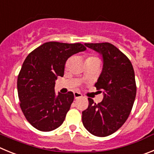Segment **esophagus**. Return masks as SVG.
Returning a JSON list of instances; mask_svg holds the SVG:
<instances>
[{"label":"esophagus","mask_w":154,"mask_h":154,"mask_svg":"<svg viewBox=\"0 0 154 154\" xmlns=\"http://www.w3.org/2000/svg\"><path fill=\"white\" fill-rule=\"evenodd\" d=\"M74 98H75V99H78V98H80L82 97V94L79 92H74Z\"/></svg>","instance_id":"esophagus-1"}]
</instances>
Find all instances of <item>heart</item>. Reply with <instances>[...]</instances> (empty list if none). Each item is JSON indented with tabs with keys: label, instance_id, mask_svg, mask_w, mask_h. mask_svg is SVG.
Here are the masks:
<instances>
[{
	"label": "heart",
	"instance_id": "b5f03b06",
	"mask_svg": "<svg viewBox=\"0 0 154 154\" xmlns=\"http://www.w3.org/2000/svg\"><path fill=\"white\" fill-rule=\"evenodd\" d=\"M88 60H98V61H100L99 58L97 57L96 56H89L87 58V61H88Z\"/></svg>",
	"mask_w": 154,
	"mask_h": 154
}]
</instances>
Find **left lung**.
<instances>
[{
    "label": "left lung",
    "instance_id": "8db88e82",
    "mask_svg": "<svg viewBox=\"0 0 154 154\" xmlns=\"http://www.w3.org/2000/svg\"><path fill=\"white\" fill-rule=\"evenodd\" d=\"M102 54L103 67L95 87L103 91V99L82 112L84 127L93 135L106 137L120 129L128 118L137 94L135 74L129 58L110 43L85 44Z\"/></svg>",
    "mask_w": 154,
    "mask_h": 154
}]
</instances>
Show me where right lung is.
Returning a JSON list of instances; mask_svg holds the SVG:
<instances>
[{
  "label": "right lung",
  "mask_w": 154,
  "mask_h": 154,
  "mask_svg": "<svg viewBox=\"0 0 154 154\" xmlns=\"http://www.w3.org/2000/svg\"><path fill=\"white\" fill-rule=\"evenodd\" d=\"M86 49L80 43L51 41L27 55L17 77V93L20 109L34 128L48 132L63 124L74 96L71 91L55 96V80L63 76L67 59Z\"/></svg>",
  "instance_id": "obj_1"
}]
</instances>
